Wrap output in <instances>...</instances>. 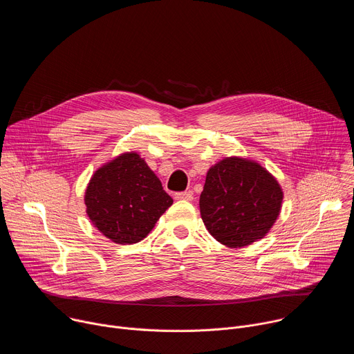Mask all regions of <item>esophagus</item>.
<instances>
[{
  "instance_id": "esophagus-1",
  "label": "esophagus",
  "mask_w": 354,
  "mask_h": 354,
  "mask_svg": "<svg viewBox=\"0 0 354 354\" xmlns=\"http://www.w3.org/2000/svg\"><path fill=\"white\" fill-rule=\"evenodd\" d=\"M175 198L176 200H187V201H190V200H193V193L190 190L179 192V193H175Z\"/></svg>"
}]
</instances>
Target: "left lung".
<instances>
[{
  "instance_id": "left-lung-1",
  "label": "left lung",
  "mask_w": 354,
  "mask_h": 354,
  "mask_svg": "<svg viewBox=\"0 0 354 354\" xmlns=\"http://www.w3.org/2000/svg\"><path fill=\"white\" fill-rule=\"evenodd\" d=\"M283 189L259 162L225 157L206 175L200 216L207 231L227 248L262 239L279 218Z\"/></svg>"
}]
</instances>
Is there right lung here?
Returning <instances> with one entry per match:
<instances>
[{
    "label": "right lung",
    "instance_id": "add662e5",
    "mask_svg": "<svg viewBox=\"0 0 354 354\" xmlns=\"http://www.w3.org/2000/svg\"><path fill=\"white\" fill-rule=\"evenodd\" d=\"M84 203L93 227L115 243L144 239L172 206V197L136 151L99 167L85 189Z\"/></svg>",
    "mask_w": 354,
    "mask_h": 354
}]
</instances>
